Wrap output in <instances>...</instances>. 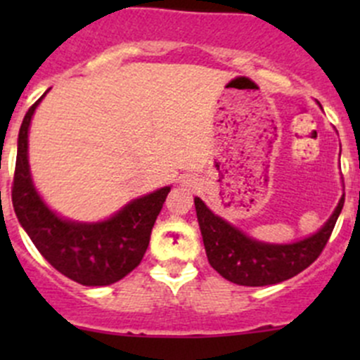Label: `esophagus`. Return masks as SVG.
I'll list each match as a JSON object with an SVG mask.
<instances>
[{"mask_svg":"<svg viewBox=\"0 0 360 360\" xmlns=\"http://www.w3.org/2000/svg\"><path fill=\"white\" fill-rule=\"evenodd\" d=\"M183 184H184V186H186V188H190L191 191H193L195 188H197V181H195L193 177H186V179L183 181Z\"/></svg>","mask_w":360,"mask_h":360,"instance_id":"1","label":"esophagus"}]
</instances>
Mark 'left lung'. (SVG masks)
<instances>
[{"mask_svg":"<svg viewBox=\"0 0 360 360\" xmlns=\"http://www.w3.org/2000/svg\"><path fill=\"white\" fill-rule=\"evenodd\" d=\"M343 202L345 193L329 219L315 233L289 244L249 237L240 228L214 214L198 197H195V209L210 266L233 284L259 288L288 281L317 259L331 237Z\"/></svg>","mask_w":360,"mask_h":360,"instance_id":"obj_1","label":"left lung"}]
</instances>
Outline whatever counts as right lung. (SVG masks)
Returning a JSON list of instances; mask_svg holds the SVG:
<instances>
[{
    "label": "right lung",
    "mask_w": 360,
    "mask_h": 360,
    "mask_svg": "<svg viewBox=\"0 0 360 360\" xmlns=\"http://www.w3.org/2000/svg\"><path fill=\"white\" fill-rule=\"evenodd\" d=\"M46 92L29 108L20 125L12 190L17 219L41 256L68 278L82 285L115 284L143 259L172 186L134 198L101 221H76L57 214L36 190L29 167L31 120Z\"/></svg>",
    "instance_id": "obj_1"
}]
</instances>
